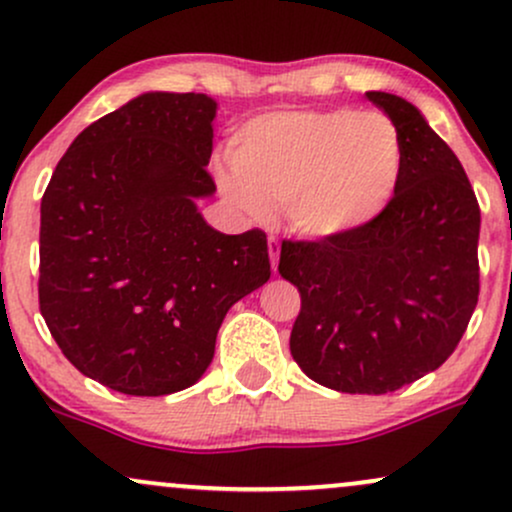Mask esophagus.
Segmentation results:
<instances>
[{"mask_svg": "<svg viewBox=\"0 0 512 512\" xmlns=\"http://www.w3.org/2000/svg\"><path fill=\"white\" fill-rule=\"evenodd\" d=\"M267 248H269V257H272V269H276V260H279V238L269 236Z\"/></svg>", "mask_w": 512, "mask_h": 512, "instance_id": "obj_1", "label": "esophagus"}]
</instances>
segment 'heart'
Returning <instances> with one entry per match:
<instances>
[{
	"instance_id": "b5f03b06",
	"label": "heart",
	"mask_w": 512,
	"mask_h": 512,
	"mask_svg": "<svg viewBox=\"0 0 512 512\" xmlns=\"http://www.w3.org/2000/svg\"><path fill=\"white\" fill-rule=\"evenodd\" d=\"M226 197L250 214L286 207L308 238L366 226L395 197L404 144L385 113L356 108L286 110L250 120L233 139Z\"/></svg>"
}]
</instances>
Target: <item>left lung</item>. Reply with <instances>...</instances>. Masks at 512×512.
Masks as SVG:
<instances>
[{"label": "left lung", "mask_w": 512, "mask_h": 512, "mask_svg": "<svg viewBox=\"0 0 512 512\" xmlns=\"http://www.w3.org/2000/svg\"><path fill=\"white\" fill-rule=\"evenodd\" d=\"M368 101L395 122L404 168L390 204L356 231L284 240L279 274L301 293L291 356L315 383L385 395L457 349L479 301V202L462 163L414 105Z\"/></svg>", "instance_id": "8db88e82"}]
</instances>
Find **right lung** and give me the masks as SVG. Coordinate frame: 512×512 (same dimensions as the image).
<instances>
[{
	"mask_svg": "<svg viewBox=\"0 0 512 512\" xmlns=\"http://www.w3.org/2000/svg\"><path fill=\"white\" fill-rule=\"evenodd\" d=\"M214 115L204 93H144L74 139L40 202V313L110 390L197 383L228 308L269 279L267 233L226 236L195 207L216 190Z\"/></svg>",
	"mask_w": 512,
	"mask_h": 512,
	"instance_id": "right-lung-1",
	"label": "right lung"
}]
</instances>
